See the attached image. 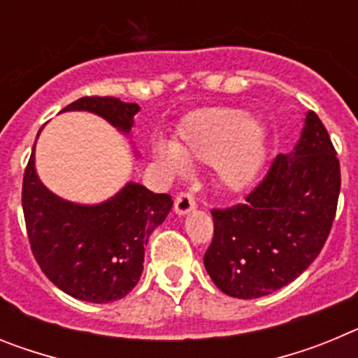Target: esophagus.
<instances>
[{"mask_svg": "<svg viewBox=\"0 0 358 358\" xmlns=\"http://www.w3.org/2000/svg\"><path fill=\"white\" fill-rule=\"evenodd\" d=\"M195 206H197V202L192 194H179L176 197V213H189L192 210H195Z\"/></svg>", "mask_w": 358, "mask_h": 358, "instance_id": "esophagus-1", "label": "esophagus"}]
</instances>
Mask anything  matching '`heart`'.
<instances>
[{
  "label": "heart",
  "instance_id": "b5f03b06",
  "mask_svg": "<svg viewBox=\"0 0 358 358\" xmlns=\"http://www.w3.org/2000/svg\"><path fill=\"white\" fill-rule=\"evenodd\" d=\"M156 157L172 172L189 163L215 164L220 186L242 192L255 182L265 159V129L236 107L189 113L177 127V143L159 141Z\"/></svg>",
  "mask_w": 358,
  "mask_h": 358
}]
</instances>
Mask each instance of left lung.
I'll return each mask as SVG.
<instances>
[{"label": "left lung", "instance_id": "obj_1", "mask_svg": "<svg viewBox=\"0 0 358 358\" xmlns=\"http://www.w3.org/2000/svg\"><path fill=\"white\" fill-rule=\"evenodd\" d=\"M341 164L327 127L308 110L290 156H276L245 202L215 208L204 267L238 299L289 285L321 252L334 224Z\"/></svg>", "mask_w": 358, "mask_h": 358}]
</instances>
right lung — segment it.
I'll use <instances>...</instances> for the list:
<instances>
[{"label": "right lung", "instance_id": "obj_1", "mask_svg": "<svg viewBox=\"0 0 358 358\" xmlns=\"http://www.w3.org/2000/svg\"><path fill=\"white\" fill-rule=\"evenodd\" d=\"M62 110H90L129 134L140 106L113 96H84ZM34 150L21 199L28 242L41 271L62 292L82 301L125 297L140 281L145 245L172 210V197L129 182L102 204H73L39 181Z\"/></svg>", "mask_w": 358, "mask_h": 358}]
</instances>
